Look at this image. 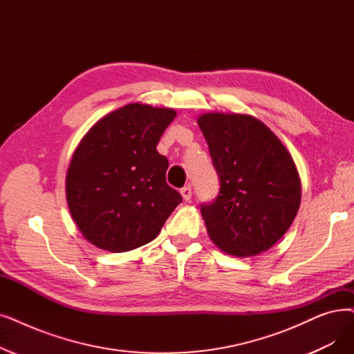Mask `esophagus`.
I'll list each match as a JSON object with an SVG mask.
<instances>
[{"instance_id":"1","label":"esophagus","mask_w":354,"mask_h":354,"mask_svg":"<svg viewBox=\"0 0 354 354\" xmlns=\"http://www.w3.org/2000/svg\"><path fill=\"white\" fill-rule=\"evenodd\" d=\"M180 195H182L183 199H185V201H189L191 196H192V188H191V185L183 187V188L180 189Z\"/></svg>"}]
</instances>
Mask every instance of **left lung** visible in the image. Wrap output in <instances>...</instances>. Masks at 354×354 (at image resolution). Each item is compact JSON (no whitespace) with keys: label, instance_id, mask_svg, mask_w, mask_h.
I'll use <instances>...</instances> for the list:
<instances>
[{"label":"left lung","instance_id":"left-lung-1","mask_svg":"<svg viewBox=\"0 0 354 354\" xmlns=\"http://www.w3.org/2000/svg\"><path fill=\"white\" fill-rule=\"evenodd\" d=\"M220 192L201 205L215 245L237 257L269 250L295 220L301 179L294 159L262 121L245 114L198 117Z\"/></svg>","mask_w":354,"mask_h":354}]
</instances>
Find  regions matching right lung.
<instances>
[{"label": "right lung", "instance_id": "right-lung-1", "mask_svg": "<svg viewBox=\"0 0 354 354\" xmlns=\"http://www.w3.org/2000/svg\"><path fill=\"white\" fill-rule=\"evenodd\" d=\"M172 109L129 104L84 136L66 174V199L84 237L113 253L156 239L180 194L166 183L169 162L156 150Z\"/></svg>", "mask_w": 354, "mask_h": 354}]
</instances>
